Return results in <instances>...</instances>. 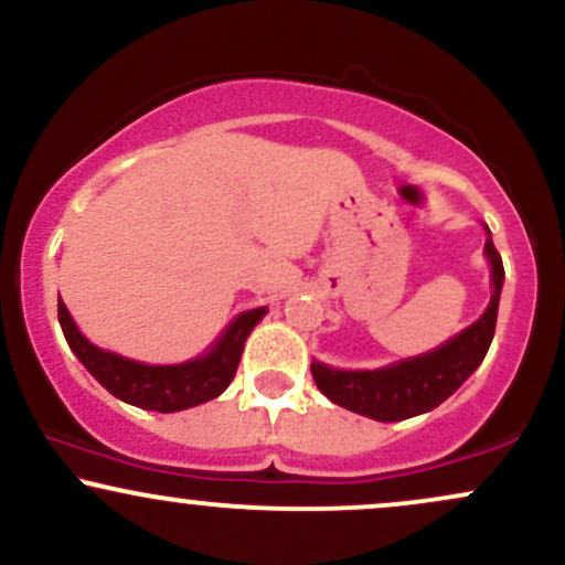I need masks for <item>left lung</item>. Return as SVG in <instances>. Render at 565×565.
<instances>
[{"label":"left lung","instance_id":"left-lung-1","mask_svg":"<svg viewBox=\"0 0 565 565\" xmlns=\"http://www.w3.org/2000/svg\"><path fill=\"white\" fill-rule=\"evenodd\" d=\"M489 231V228H486ZM486 257L491 265V302L486 313L465 332L451 337L446 345L425 355L398 361L374 372H345L313 361L316 385L329 401L377 423H401L444 404L465 380L481 366L497 329L499 295H502L504 268L491 236L486 238Z\"/></svg>","mask_w":565,"mask_h":565}]
</instances>
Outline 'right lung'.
Instances as JSON below:
<instances>
[{
	"label": "right lung",
	"instance_id": "right-lung-1",
	"mask_svg": "<svg viewBox=\"0 0 565 565\" xmlns=\"http://www.w3.org/2000/svg\"><path fill=\"white\" fill-rule=\"evenodd\" d=\"M268 308L246 310L225 329V334L199 359L172 366H151L140 361L100 350L76 329L66 302L57 300V321L66 334L68 348L93 377L125 404L148 408V412H183V408L206 404L231 385L242 361L244 342Z\"/></svg>",
	"mask_w": 565,
	"mask_h": 565
}]
</instances>
